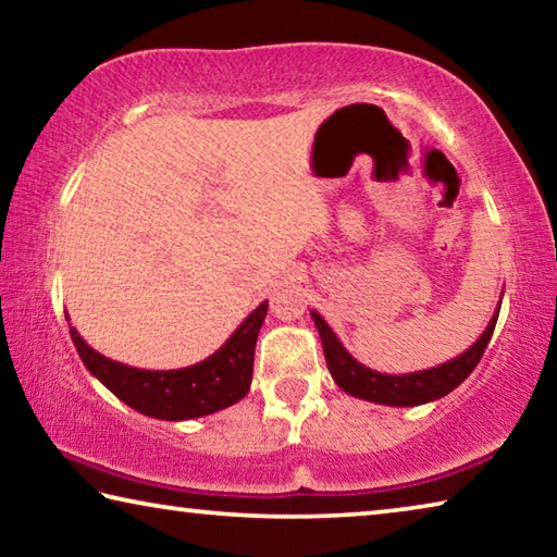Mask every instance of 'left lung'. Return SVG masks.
Masks as SVG:
<instances>
[{
	"label": "left lung",
	"instance_id": "left-lung-1",
	"mask_svg": "<svg viewBox=\"0 0 557 557\" xmlns=\"http://www.w3.org/2000/svg\"><path fill=\"white\" fill-rule=\"evenodd\" d=\"M498 309H502V301H498L496 312L492 317V322L486 324L484 334L479 336L465 354L451 358L447 363L435 366V369L400 373V375L379 373L369 369V366L358 363L356 358L346 351L344 344L338 342V336L332 332V326L324 322V317L317 314L314 309H312V319L319 336H322L329 373H332V379L336 381L338 388L348 395H354V398H361L369 403L393 405V408H412V405L445 398V395L455 391L459 383L467 381V375L476 369L479 358L484 356L488 342H492Z\"/></svg>",
	"mask_w": 557,
	"mask_h": 557
}]
</instances>
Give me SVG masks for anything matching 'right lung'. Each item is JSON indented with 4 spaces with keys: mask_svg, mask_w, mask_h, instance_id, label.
<instances>
[{
    "mask_svg": "<svg viewBox=\"0 0 557 557\" xmlns=\"http://www.w3.org/2000/svg\"><path fill=\"white\" fill-rule=\"evenodd\" d=\"M268 301L245 317L228 342L203 361L174 371H147L112 361L83 342L71 326V338L86 369L132 410L157 420H194L231 408L245 398L252 383V356ZM71 322V319H69Z\"/></svg>",
    "mask_w": 557,
    "mask_h": 557,
    "instance_id": "add662e5",
    "label": "right lung"
}]
</instances>
